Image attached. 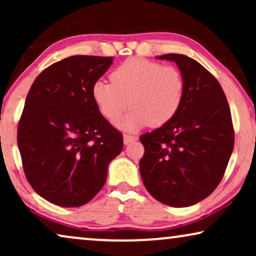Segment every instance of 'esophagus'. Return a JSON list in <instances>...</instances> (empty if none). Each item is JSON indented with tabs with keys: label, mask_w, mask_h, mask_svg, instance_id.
<instances>
[{
	"label": "esophagus",
	"mask_w": 256,
	"mask_h": 256,
	"mask_svg": "<svg viewBox=\"0 0 256 256\" xmlns=\"http://www.w3.org/2000/svg\"><path fill=\"white\" fill-rule=\"evenodd\" d=\"M135 140H138L136 136H132V135H127V134L124 135V143L126 146L129 144V143L132 142V141H135Z\"/></svg>",
	"instance_id": "34e87169"
}]
</instances>
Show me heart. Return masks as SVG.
<instances>
[{
	"instance_id": "heart-1",
	"label": "heart",
	"mask_w": 256,
	"mask_h": 256,
	"mask_svg": "<svg viewBox=\"0 0 256 256\" xmlns=\"http://www.w3.org/2000/svg\"><path fill=\"white\" fill-rule=\"evenodd\" d=\"M110 82L96 80L90 90L92 99L110 122L116 121L130 104L132 110L118 122V127L126 132L166 124L183 104L185 80L172 65L130 58L110 73Z\"/></svg>"
}]
</instances>
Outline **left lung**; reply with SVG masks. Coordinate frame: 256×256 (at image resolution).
Listing matches in <instances>:
<instances>
[{"mask_svg":"<svg viewBox=\"0 0 256 256\" xmlns=\"http://www.w3.org/2000/svg\"><path fill=\"white\" fill-rule=\"evenodd\" d=\"M157 59L176 62L185 80L180 112L170 122L141 135L143 184L150 194L172 208H188L212 194L222 180L234 146L232 116L214 76L188 56Z\"/></svg>","mask_w":256,"mask_h":256,"instance_id":"1","label":"left lung"}]
</instances>
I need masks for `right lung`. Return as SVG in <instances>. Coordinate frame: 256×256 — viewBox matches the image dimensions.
I'll use <instances>...</instances> for the list:
<instances>
[{
	"mask_svg": "<svg viewBox=\"0 0 256 256\" xmlns=\"http://www.w3.org/2000/svg\"><path fill=\"white\" fill-rule=\"evenodd\" d=\"M112 64V57L72 56L45 68L28 93L17 143L28 182L52 204L78 208L92 200L124 148L122 134L90 93Z\"/></svg>",
	"mask_w": 256,
	"mask_h": 256,
	"instance_id": "1",
	"label": "right lung"
}]
</instances>
